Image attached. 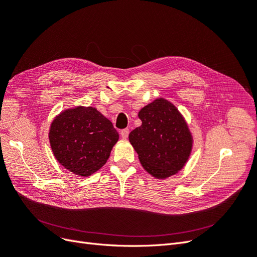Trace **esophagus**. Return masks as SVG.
Here are the masks:
<instances>
[{
    "label": "esophagus",
    "instance_id": "1",
    "mask_svg": "<svg viewBox=\"0 0 257 257\" xmlns=\"http://www.w3.org/2000/svg\"><path fill=\"white\" fill-rule=\"evenodd\" d=\"M128 136H129V129H122V130H120V137L122 138V139H127L128 138Z\"/></svg>",
    "mask_w": 257,
    "mask_h": 257
}]
</instances>
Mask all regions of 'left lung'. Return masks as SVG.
Here are the masks:
<instances>
[{
	"label": "left lung",
	"instance_id": "left-lung-1",
	"mask_svg": "<svg viewBox=\"0 0 257 257\" xmlns=\"http://www.w3.org/2000/svg\"><path fill=\"white\" fill-rule=\"evenodd\" d=\"M142 125L129 141L143 168L156 178H168L184 168L192 150V137L176 106L156 99L139 112Z\"/></svg>",
	"mask_w": 257,
	"mask_h": 257
}]
</instances>
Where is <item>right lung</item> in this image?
<instances>
[{
  "instance_id": "obj_1",
  "label": "right lung",
  "mask_w": 257,
  "mask_h": 257,
  "mask_svg": "<svg viewBox=\"0 0 257 257\" xmlns=\"http://www.w3.org/2000/svg\"><path fill=\"white\" fill-rule=\"evenodd\" d=\"M113 123L92 106H77L54 118L49 140L55 159L79 176L102 168L118 141Z\"/></svg>"
}]
</instances>
